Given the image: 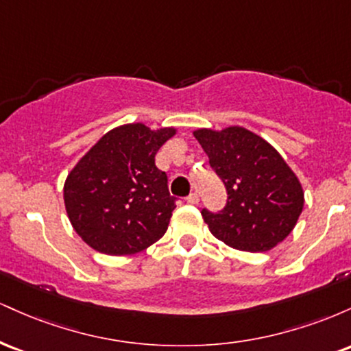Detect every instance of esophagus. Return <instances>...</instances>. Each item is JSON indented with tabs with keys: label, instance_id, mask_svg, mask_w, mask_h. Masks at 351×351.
Returning <instances> with one entry per match:
<instances>
[{
	"label": "esophagus",
	"instance_id": "esophagus-1",
	"mask_svg": "<svg viewBox=\"0 0 351 351\" xmlns=\"http://www.w3.org/2000/svg\"><path fill=\"white\" fill-rule=\"evenodd\" d=\"M198 201H199L198 193H189V195L186 196V203L188 204H198Z\"/></svg>",
	"mask_w": 351,
	"mask_h": 351
}]
</instances>
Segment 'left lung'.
I'll return each mask as SVG.
<instances>
[{
    "mask_svg": "<svg viewBox=\"0 0 351 351\" xmlns=\"http://www.w3.org/2000/svg\"><path fill=\"white\" fill-rule=\"evenodd\" d=\"M195 136L228 193L221 211H201L213 236L239 251L264 252L291 234L304 191L276 148L243 127L201 128Z\"/></svg>",
    "mask_w": 351,
    "mask_h": 351,
    "instance_id": "obj_1",
    "label": "left lung"
}]
</instances>
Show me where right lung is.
<instances>
[{
  "label": "right lung",
  "mask_w": 351,
  "mask_h": 351,
  "mask_svg": "<svg viewBox=\"0 0 351 351\" xmlns=\"http://www.w3.org/2000/svg\"><path fill=\"white\" fill-rule=\"evenodd\" d=\"M175 128L143 123L110 130L75 165L64 203L75 232L95 251L125 256L147 249L167 232L175 201L155 155Z\"/></svg>",
  "instance_id": "add662e5"
}]
</instances>
